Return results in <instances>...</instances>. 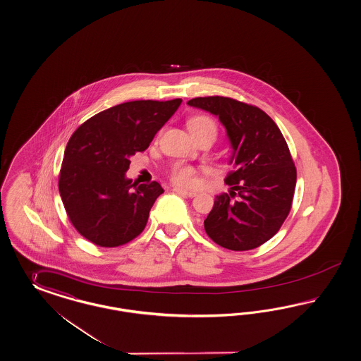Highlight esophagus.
<instances>
[{"label":"esophagus","mask_w":361,"mask_h":361,"mask_svg":"<svg viewBox=\"0 0 361 361\" xmlns=\"http://www.w3.org/2000/svg\"><path fill=\"white\" fill-rule=\"evenodd\" d=\"M173 192H176L177 195L187 196V197H195L196 196L195 190H187V189H183V188H174Z\"/></svg>","instance_id":"esophagus-1"}]
</instances>
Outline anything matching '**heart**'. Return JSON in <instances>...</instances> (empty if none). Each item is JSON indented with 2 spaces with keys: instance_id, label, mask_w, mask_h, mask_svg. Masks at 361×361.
<instances>
[{
  "instance_id": "1",
  "label": "heart",
  "mask_w": 361,
  "mask_h": 361,
  "mask_svg": "<svg viewBox=\"0 0 361 361\" xmlns=\"http://www.w3.org/2000/svg\"><path fill=\"white\" fill-rule=\"evenodd\" d=\"M188 126L195 137H199L205 133H211L214 137L217 136V125L209 116H205V114L195 116L188 121ZM169 178L176 185L193 187L197 183V172L190 165L176 162L169 169Z\"/></svg>"
}]
</instances>
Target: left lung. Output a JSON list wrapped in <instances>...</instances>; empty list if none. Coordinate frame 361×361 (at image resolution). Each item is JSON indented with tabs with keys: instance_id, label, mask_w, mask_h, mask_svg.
I'll list each match as a JSON object with an SVG mask.
<instances>
[{
	"instance_id": "obj_1",
	"label": "left lung",
	"mask_w": 361,
	"mask_h": 361,
	"mask_svg": "<svg viewBox=\"0 0 361 361\" xmlns=\"http://www.w3.org/2000/svg\"><path fill=\"white\" fill-rule=\"evenodd\" d=\"M188 105L219 116L233 148L229 193L216 196L205 232L223 248L249 250L279 232L289 214L296 166L274 120L255 105L221 96L196 97Z\"/></svg>"
}]
</instances>
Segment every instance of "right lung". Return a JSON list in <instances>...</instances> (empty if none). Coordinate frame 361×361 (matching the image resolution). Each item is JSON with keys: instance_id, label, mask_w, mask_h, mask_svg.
I'll return each mask as SVG.
<instances>
[{"instance_id": "obj_1", "label": "right lung", "mask_w": 361, "mask_h": 361, "mask_svg": "<svg viewBox=\"0 0 361 361\" xmlns=\"http://www.w3.org/2000/svg\"><path fill=\"white\" fill-rule=\"evenodd\" d=\"M181 99L129 101L97 113L69 138L59 189L69 221L94 245L114 248L136 238L164 193L156 181L132 184L129 157L149 147Z\"/></svg>"}]
</instances>
